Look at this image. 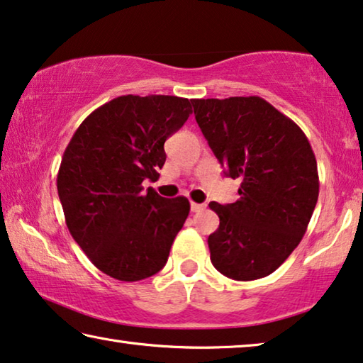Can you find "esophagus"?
Segmentation results:
<instances>
[{
    "instance_id": "esophagus-1",
    "label": "esophagus",
    "mask_w": 363,
    "mask_h": 363,
    "mask_svg": "<svg viewBox=\"0 0 363 363\" xmlns=\"http://www.w3.org/2000/svg\"><path fill=\"white\" fill-rule=\"evenodd\" d=\"M206 209V204L199 203H191V213H201V211Z\"/></svg>"
}]
</instances>
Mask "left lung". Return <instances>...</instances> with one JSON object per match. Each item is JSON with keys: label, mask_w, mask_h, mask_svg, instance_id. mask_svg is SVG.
<instances>
[{"label": "left lung", "mask_w": 363, "mask_h": 363, "mask_svg": "<svg viewBox=\"0 0 363 363\" xmlns=\"http://www.w3.org/2000/svg\"><path fill=\"white\" fill-rule=\"evenodd\" d=\"M194 116L225 175L240 178V199L209 203L219 228L211 261L235 281L269 276L289 258L313 214L316 159L297 123L264 99H196Z\"/></svg>", "instance_id": "left-lung-1"}]
</instances>
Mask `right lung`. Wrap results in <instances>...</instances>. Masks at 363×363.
I'll return each mask as SVG.
<instances>
[{
    "mask_svg": "<svg viewBox=\"0 0 363 363\" xmlns=\"http://www.w3.org/2000/svg\"><path fill=\"white\" fill-rule=\"evenodd\" d=\"M194 100L121 96L94 110L66 147L57 177L66 225L105 274L125 282L154 276L189 214L185 196L167 199L157 180L164 143L185 125Z\"/></svg>",
    "mask_w": 363,
    "mask_h": 363,
    "instance_id": "obj_1",
    "label": "right lung"
}]
</instances>
